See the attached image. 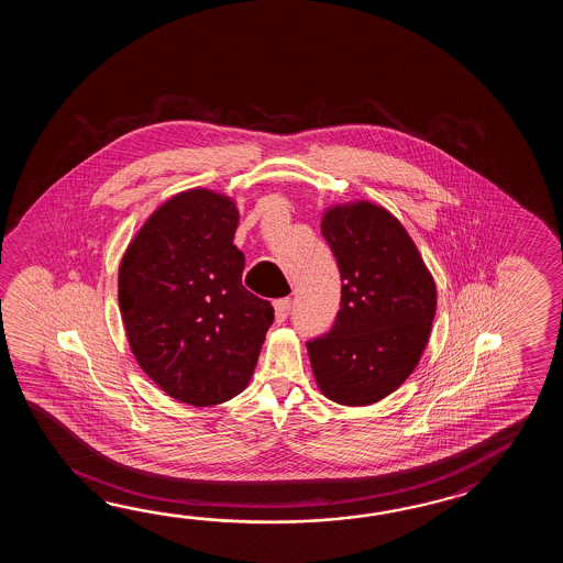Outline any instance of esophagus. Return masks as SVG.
I'll return each mask as SVG.
<instances>
[{
    "mask_svg": "<svg viewBox=\"0 0 563 563\" xmlns=\"http://www.w3.org/2000/svg\"><path fill=\"white\" fill-rule=\"evenodd\" d=\"M274 310H276L277 322H284L287 316H289V310H291V299H276V301H274Z\"/></svg>",
    "mask_w": 563,
    "mask_h": 563,
    "instance_id": "obj_1",
    "label": "esophagus"
}]
</instances>
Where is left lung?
I'll list each match as a JSON object with an SVG mask.
<instances>
[{
  "label": "left lung",
  "instance_id": "left-lung-1",
  "mask_svg": "<svg viewBox=\"0 0 563 563\" xmlns=\"http://www.w3.org/2000/svg\"><path fill=\"white\" fill-rule=\"evenodd\" d=\"M322 235L342 299L332 330L306 344L311 371L338 405H372L417 368L437 311L434 279L407 229L378 205L330 207Z\"/></svg>",
  "mask_w": 563,
  "mask_h": 563
}]
</instances>
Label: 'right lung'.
Wrapping results in <instances>:
<instances>
[{
  "label": "right lung",
  "instance_id": "add662e5",
  "mask_svg": "<svg viewBox=\"0 0 563 563\" xmlns=\"http://www.w3.org/2000/svg\"><path fill=\"white\" fill-rule=\"evenodd\" d=\"M240 211L221 192L189 189L144 221L119 269L132 354L175 400L211 407L240 395L274 322L241 284Z\"/></svg>",
  "mask_w": 563,
  "mask_h": 563
}]
</instances>
